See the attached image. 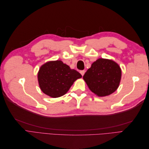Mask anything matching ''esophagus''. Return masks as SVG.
Here are the masks:
<instances>
[{
    "instance_id": "34e87169",
    "label": "esophagus",
    "mask_w": 149,
    "mask_h": 149,
    "mask_svg": "<svg viewBox=\"0 0 149 149\" xmlns=\"http://www.w3.org/2000/svg\"><path fill=\"white\" fill-rule=\"evenodd\" d=\"M84 73H85V71H84V70H81V71H80V73H81V74L82 75V76L84 75Z\"/></svg>"
}]
</instances>
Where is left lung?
Instances as JSON below:
<instances>
[{
    "label": "left lung",
    "mask_w": 149,
    "mask_h": 149,
    "mask_svg": "<svg viewBox=\"0 0 149 149\" xmlns=\"http://www.w3.org/2000/svg\"><path fill=\"white\" fill-rule=\"evenodd\" d=\"M121 74L120 68L115 61L99 58L86 72L83 79L93 93L102 97L116 91L120 84Z\"/></svg>",
    "instance_id": "left-lung-1"
}]
</instances>
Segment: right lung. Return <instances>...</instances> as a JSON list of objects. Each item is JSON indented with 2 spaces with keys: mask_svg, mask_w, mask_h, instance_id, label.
<instances>
[{
  "mask_svg": "<svg viewBox=\"0 0 149 149\" xmlns=\"http://www.w3.org/2000/svg\"><path fill=\"white\" fill-rule=\"evenodd\" d=\"M82 77L61 60L51 61L43 65L38 73L39 86L43 93L53 98L65 94L76 79Z\"/></svg>",
  "mask_w": 149,
  "mask_h": 149,
  "instance_id": "1",
  "label": "right lung"
}]
</instances>
